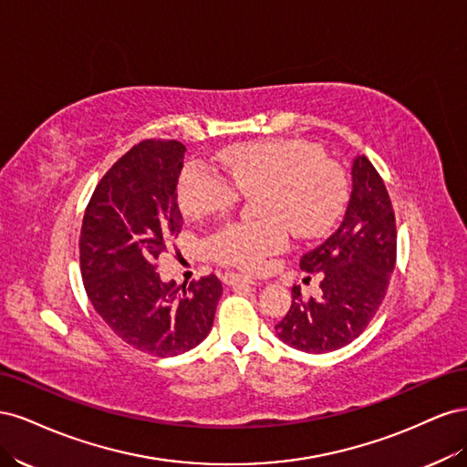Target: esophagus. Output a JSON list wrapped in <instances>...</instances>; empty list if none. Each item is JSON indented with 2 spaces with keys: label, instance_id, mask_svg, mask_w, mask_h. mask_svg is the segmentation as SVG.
I'll return each instance as SVG.
<instances>
[{
  "label": "esophagus",
  "instance_id": "1",
  "mask_svg": "<svg viewBox=\"0 0 467 467\" xmlns=\"http://www.w3.org/2000/svg\"><path fill=\"white\" fill-rule=\"evenodd\" d=\"M223 282L230 286H242V285H255V280L245 275H235V273H225Z\"/></svg>",
  "mask_w": 467,
  "mask_h": 467
}]
</instances>
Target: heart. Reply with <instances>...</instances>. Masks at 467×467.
<instances>
[{
    "instance_id": "obj_1",
    "label": "heart",
    "mask_w": 467,
    "mask_h": 467,
    "mask_svg": "<svg viewBox=\"0 0 467 467\" xmlns=\"http://www.w3.org/2000/svg\"><path fill=\"white\" fill-rule=\"evenodd\" d=\"M220 161L232 182L204 161H189L177 181L182 214L204 220L230 210L239 192L255 199L261 222H232L206 239V251L222 265L261 271L268 257L288 247L290 228L298 237L327 232L347 201L343 167L323 158L304 140L271 138L223 148Z\"/></svg>"
}]
</instances>
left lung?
I'll return each mask as SVG.
<instances>
[{"instance_id": "1", "label": "left lung", "mask_w": 467, "mask_h": 467, "mask_svg": "<svg viewBox=\"0 0 467 467\" xmlns=\"http://www.w3.org/2000/svg\"><path fill=\"white\" fill-rule=\"evenodd\" d=\"M352 191L337 232L300 259L321 276L319 300L292 290L290 312L278 325L280 341L304 352H331L366 329L384 300L395 268L398 232L384 181L366 155L350 167Z\"/></svg>"}]
</instances>
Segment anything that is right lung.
Here are the masks:
<instances>
[{
    "mask_svg": "<svg viewBox=\"0 0 467 467\" xmlns=\"http://www.w3.org/2000/svg\"><path fill=\"white\" fill-rule=\"evenodd\" d=\"M185 151L177 140H144L126 151L97 185L79 237L83 286L95 312L124 343L161 358L204 341L222 296L214 275L187 288L155 273L182 228L177 181Z\"/></svg>",
    "mask_w": 467,
    "mask_h": 467,
    "instance_id": "1",
    "label": "right lung"
}]
</instances>
